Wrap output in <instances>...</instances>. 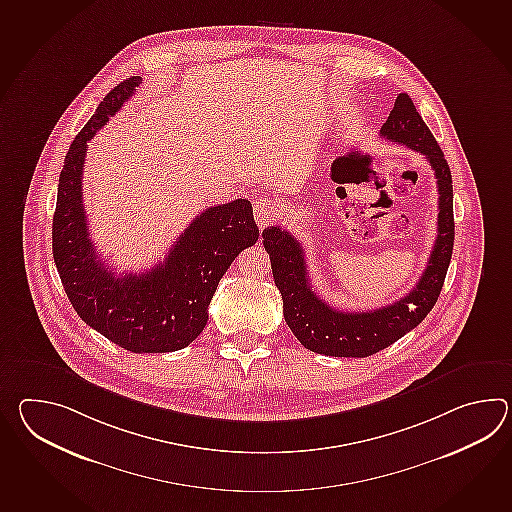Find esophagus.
Masks as SVG:
<instances>
[{"label":"esophagus","instance_id":"esophagus-1","mask_svg":"<svg viewBox=\"0 0 512 512\" xmlns=\"http://www.w3.org/2000/svg\"><path fill=\"white\" fill-rule=\"evenodd\" d=\"M253 216H255V222L259 224V228H266V226L272 224L275 216H277V205L270 198L261 196L253 204Z\"/></svg>","mask_w":512,"mask_h":512}]
</instances>
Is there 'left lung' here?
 Masks as SVG:
<instances>
[{
	"label": "left lung",
	"instance_id": "obj_1",
	"mask_svg": "<svg viewBox=\"0 0 512 512\" xmlns=\"http://www.w3.org/2000/svg\"><path fill=\"white\" fill-rule=\"evenodd\" d=\"M380 136L421 152L432 165L439 191L437 239L421 279L413 290L386 307L343 312L327 305L312 290L303 246L288 231L272 226L262 231V244L272 261L273 281L283 296L286 325L312 353L365 358L395 343L430 314L443 290L454 250L452 172L430 128L408 93H398Z\"/></svg>",
	"mask_w": 512,
	"mask_h": 512
}]
</instances>
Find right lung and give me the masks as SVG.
<instances>
[{"label": "right lung", "instance_id": "1", "mask_svg": "<svg viewBox=\"0 0 512 512\" xmlns=\"http://www.w3.org/2000/svg\"><path fill=\"white\" fill-rule=\"evenodd\" d=\"M141 77L117 84L69 147L58 178L53 259L71 305L86 325L132 353H172L200 336L207 307L231 262L259 239L248 200L205 209L165 261L141 273L106 266L90 239L82 204L88 141L132 97Z\"/></svg>", "mask_w": 512, "mask_h": 512}]
</instances>
